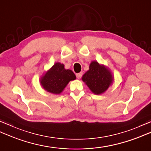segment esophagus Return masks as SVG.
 I'll list each match as a JSON object with an SVG mask.
<instances>
[{
    "label": "esophagus",
    "instance_id": "34e87169",
    "mask_svg": "<svg viewBox=\"0 0 151 151\" xmlns=\"http://www.w3.org/2000/svg\"><path fill=\"white\" fill-rule=\"evenodd\" d=\"M76 77H77V78L80 79V78H81L82 77V73H79L76 74Z\"/></svg>",
    "mask_w": 151,
    "mask_h": 151
}]
</instances>
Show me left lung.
<instances>
[{
  "label": "left lung",
  "mask_w": 151,
  "mask_h": 151,
  "mask_svg": "<svg viewBox=\"0 0 151 151\" xmlns=\"http://www.w3.org/2000/svg\"><path fill=\"white\" fill-rule=\"evenodd\" d=\"M82 80L92 93L101 95L113 84L114 76L107 67L99 64L97 61H92Z\"/></svg>",
  "instance_id": "obj_1"
}]
</instances>
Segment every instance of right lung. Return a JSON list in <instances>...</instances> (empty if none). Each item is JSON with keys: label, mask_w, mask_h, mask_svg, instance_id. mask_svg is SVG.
I'll return each mask as SVG.
<instances>
[{"label": "right lung", "mask_w": 151, "mask_h": 151, "mask_svg": "<svg viewBox=\"0 0 151 151\" xmlns=\"http://www.w3.org/2000/svg\"><path fill=\"white\" fill-rule=\"evenodd\" d=\"M76 76L70 69H65L63 63L56 62L40 78V84L47 92L59 95Z\"/></svg>", "instance_id": "obj_1"}]
</instances>
